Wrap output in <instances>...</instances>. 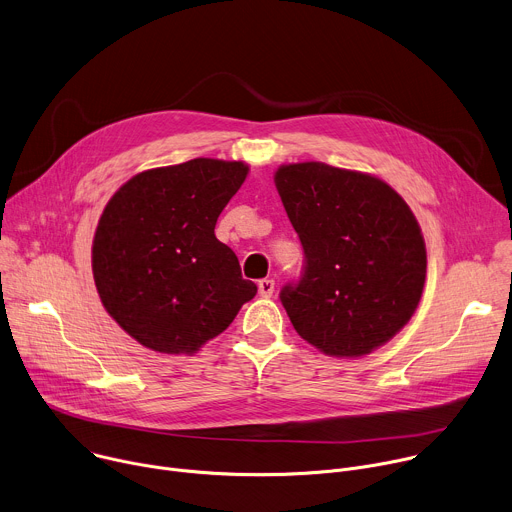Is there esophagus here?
I'll list each match as a JSON object with an SVG mask.
<instances>
[{"label": "esophagus", "instance_id": "esophagus-1", "mask_svg": "<svg viewBox=\"0 0 512 512\" xmlns=\"http://www.w3.org/2000/svg\"><path fill=\"white\" fill-rule=\"evenodd\" d=\"M273 291H275V281H273V279L265 277V279L259 281V294H261L263 298H271Z\"/></svg>", "mask_w": 512, "mask_h": 512}]
</instances>
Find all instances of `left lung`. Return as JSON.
I'll use <instances>...</instances> for the list:
<instances>
[{"mask_svg":"<svg viewBox=\"0 0 512 512\" xmlns=\"http://www.w3.org/2000/svg\"><path fill=\"white\" fill-rule=\"evenodd\" d=\"M275 186L304 247L279 300L296 332L338 358L369 354L413 316L427 255L407 202L383 180L322 162L281 166Z\"/></svg>","mask_w":512,"mask_h":512,"instance_id":"left-lung-1","label":"left lung"}]
</instances>
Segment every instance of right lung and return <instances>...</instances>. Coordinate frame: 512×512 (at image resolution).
I'll list each match as a JSON object with an SVG mask.
<instances>
[{
  "mask_svg": "<svg viewBox=\"0 0 512 512\" xmlns=\"http://www.w3.org/2000/svg\"><path fill=\"white\" fill-rule=\"evenodd\" d=\"M249 166L196 158L141 172L107 202L93 241V275L109 316L139 344L192 354L255 298L218 214Z\"/></svg>",
  "mask_w": 512,
  "mask_h": 512,
  "instance_id": "obj_1",
  "label": "right lung"
}]
</instances>
